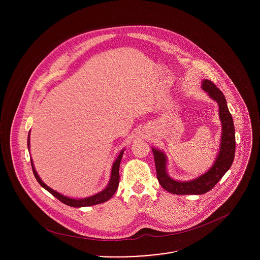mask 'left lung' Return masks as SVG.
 <instances>
[{
  "label": "left lung",
  "instance_id": "1",
  "mask_svg": "<svg viewBox=\"0 0 260 260\" xmlns=\"http://www.w3.org/2000/svg\"><path fill=\"white\" fill-rule=\"evenodd\" d=\"M201 88L212 100L218 104L219 119L222 126L219 151L210 169L204 174L189 181L175 180L167 173L166 154L159 149L152 147L157 179L160 185L168 192L177 195H199L211 190L229 170L235 155V129L233 119L228 110L227 102L222 92L210 80L207 79L202 81Z\"/></svg>",
  "mask_w": 260,
  "mask_h": 260
}]
</instances>
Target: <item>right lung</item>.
<instances>
[{
    "mask_svg": "<svg viewBox=\"0 0 260 260\" xmlns=\"http://www.w3.org/2000/svg\"><path fill=\"white\" fill-rule=\"evenodd\" d=\"M30 133L31 131H29L28 134V149L30 150ZM124 150H121V152L119 153L117 159L114 161L113 165H112L111 176H110V180L108 185L106 186V188H104L102 191L98 192L97 194H94L92 196L86 197V198H81V199H76V198H71L68 196H65L59 192H57L56 190H53L52 188H50L49 186L46 185L42 179L40 178V176L38 175L37 171L35 169L33 160L31 159V165H32V169H33V173L35 175V178L37 179L39 184L42 186L43 188H45L48 192H50L52 195H54L57 199H59L61 202H63L64 204L68 205V206H72V207H87V206H92V205H96L99 203H103L108 201L112 196L114 195V193L116 192L118 185H119V167H120V162L124 153Z\"/></svg>",
    "mask_w": 260,
    "mask_h": 260,
    "instance_id": "obj_1",
    "label": "right lung"
}]
</instances>
